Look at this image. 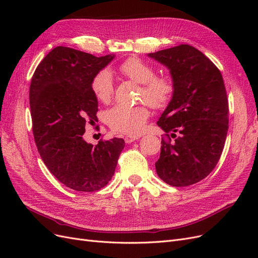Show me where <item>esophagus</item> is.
<instances>
[{"mask_svg": "<svg viewBox=\"0 0 258 258\" xmlns=\"http://www.w3.org/2000/svg\"><path fill=\"white\" fill-rule=\"evenodd\" d=\"M139 138L138 137H130V136H127V137H124V142H126L127 144H130V143H132V142H135L136 140H138Z\"/></svg>", "mask_w": 258, "mask_h": 258, "instance_id": "1", "label": "esophagus"}]
</instances>
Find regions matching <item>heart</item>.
Segmentation results:
<instances>
[{
    "label": "heart",
    "instance_id": "b5f03b06",
    "mask_svg": "<svg viewBox=\"0 0 258 258\" xmlns=\"http://www.w3.org/2000/svg\"><path fill=\"white\" fill-rule=\"evenodd\" d=\"M122 75L136 83L142 84L140 100L147 102L155 110H163L175 92V82L171 74L156 75L153 64L138 57H130L119 66ZM90 89L101 103H108L114 95L113 76L107 70H101L93 75ZM150 112L146 104L136 106L116 105L105 113V121L111 129L128 136H140L145 129Z\"/></svg>",
    "mask_w": 258,
    "mask_h": 258
}]
</instances>
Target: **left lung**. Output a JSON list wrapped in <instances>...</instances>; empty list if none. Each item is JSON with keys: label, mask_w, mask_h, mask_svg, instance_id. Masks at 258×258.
Here are the masks:
<instances>
[{"label": "left lung", "mask_w": 258, "mask_h": 258, "mask_svg": "<svg viewBox=\"0 0 258 258\" xmlns=\"http://www.w3.org/2000/svg\"><path fill=\"white\" fill-rule=\"evenodd\" d=\"M150 57L167 66L175 82L174 97L157 122L166 135L156 171L171 186H189L212 172L224 150L229 106L223 76L212 61L187 44Z\"/></svg>", "instance_id": "obj_1"}]
</instances>
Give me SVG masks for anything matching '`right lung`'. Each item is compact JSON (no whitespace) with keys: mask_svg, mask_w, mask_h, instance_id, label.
I'll use <instances>...</instances> for the list:
<instances>
[{"mask_svg":"<svg viewBox=\"0 0 258 258\" xmlns=\"http://www.w3.org/2000/svg\"><path fill=\"white\" fill-rule=\"evenodd\" d=\"M114 56L58 46L37 66L30 85L34 141L41 157L59 182L77 191H96L114 175L124 141L84 140L85 127L98 121V100L91 79Z\"/></svg>","mask_w":258,"mask_h":258,"instance_id":"right-lung-1","label":"right lung"}]
</instances>
